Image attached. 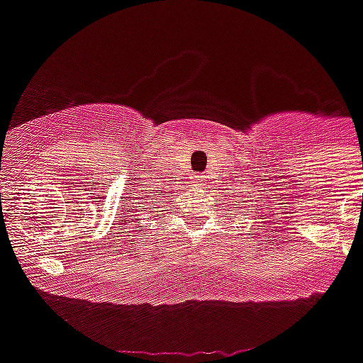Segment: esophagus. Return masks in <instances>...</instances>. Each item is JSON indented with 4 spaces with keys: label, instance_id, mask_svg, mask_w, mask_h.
Instances as JSON below:
<instances>
[{
    "label": "esophagus",
    "instance_id": "obj_1",
    "mask_svg": "<svg viewBox=\"0 0 363 363\" xmlns=\"http://www.w3.org/2000/svg\"><path fill=\"white\" fill-rule=\"evenodd\" d=\"M196 182H198L199 186H203V184H205V175H198V177H196Z\"/></svg>",
    "mask_w": 363,
    "mask_h": 363
}]
</instances>
